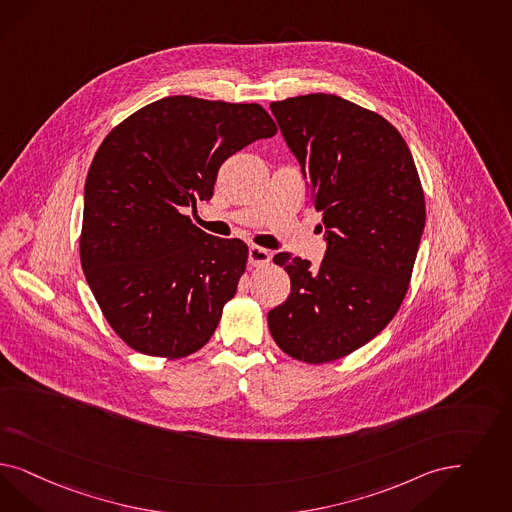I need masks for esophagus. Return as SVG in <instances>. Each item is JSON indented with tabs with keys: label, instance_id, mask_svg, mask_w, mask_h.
Listing matches in <instances>:
<instances>
[{
	"label": "esophagus",
	"instance_id": "1",
	"mask_svg": "<svg viewBox=\"0 0 512 512\" xmlns=\"http://www.w3.org/2000/svg\"><path fill=\"white\" fill-rule=\"evenodd\" d=\"M270 263V253L265 247L251 246L249 247V265L263 266Z\"/></svg>",
	"mask_w": 512,
	"mask_h": 512
}]
</instances>
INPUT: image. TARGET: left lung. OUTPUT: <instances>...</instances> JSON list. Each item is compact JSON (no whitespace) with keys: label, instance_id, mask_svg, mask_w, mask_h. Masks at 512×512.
Returning a JSON list of instances; mask_svg holds the SVG:
<instances>
[{"label":"left lung","instance_id":"left-lung-1","mask_svg":"<svg viewBox=\"0 0 512 512\" xmlns=\"http://www.w3.org/2000/svg\"><path fill=\"white\" fill-rule=\"evenodd\" d=\"M283 138L299 159L327 251L319 268L278 253L291 280L268 312L283 352L321 365L378 335L408 291L425 227V198L412 153L378 113L335 94L272 102Z\"/></svg>","mask_w":512,"mask_h":512}]
</instances>
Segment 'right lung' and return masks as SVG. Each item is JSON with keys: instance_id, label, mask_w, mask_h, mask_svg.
Here are the masks:
<instances>
[{"instance_id": "obj_1", "label": "right lung", "mask_w": 512, "mask_h": 512, "mask_svg": "<svg viewBox=\"0 0 512 512\" xmlns=\"http://www.w3.org/2000/svg\"><path fill=\"white\" fill-rule=\"evenodd\" d=\"M278 126L259 104L168 96L117 124L85 183L81 266L111 329L145 355L198 352L246 272L247 246L181 210L210 200L221 164Z\"/></svg>"}]
</instances>
